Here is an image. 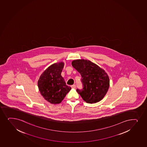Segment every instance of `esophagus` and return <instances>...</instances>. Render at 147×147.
Listing matches in <instances>:
<instances>
[{
	"mask_svg": "<svg viewBox=\"0 0 147 147\" xmlns=\"http://www.w3.org/2000/svg\"><path fill=\"white\" fill-rule=\"evenodd\" d=\"M76 86L75 84H73L71 86V88H76Z\"/></svg>",
	"mask_w": 147,
	"mask_h": 147,
	"instance_id": "esophagus-1",
	"label": "esophagus"
}]
</instances>
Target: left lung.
Listing matches in <instances>:
<instances>
[{
    "label": "left lung",
    "mask_w": 147,
    "mask_h": 147,
    "mask_svg": "<svg viewBox=\"0 0 147 147\" xmlns=\"http://www.w3.org/2000/svg\"><path fill=\"white\" fill-rule=\"evenodd\" d=\"M72 65L81 74L82 77L83 88H77V92L88 103L101 101L109 86L107 74L97 64L86 59L74 60Z\"/></svg>",
    "instance_id": "obj_1"
}]
</instances>
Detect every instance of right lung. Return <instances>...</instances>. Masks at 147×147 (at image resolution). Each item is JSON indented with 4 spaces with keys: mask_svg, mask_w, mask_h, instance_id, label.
<instances>
[{
    "mask_svg": "<svg viewBox=\"0 0 147 147\" xmlns=\"http://www.w3.org/2000/svg\"><path fill=\"white\" fill-rule=\"evenodd\" d=\"M63 66V62L51 65L38 80V89L41 95L51 104L60 103L71 89L61 76Z\"/></svg>",
    "mask_w": 147,
    "mask_h": 147,
    "instance_id": "right-lung-1",
    "label": "right lung"
}]
</instances>
